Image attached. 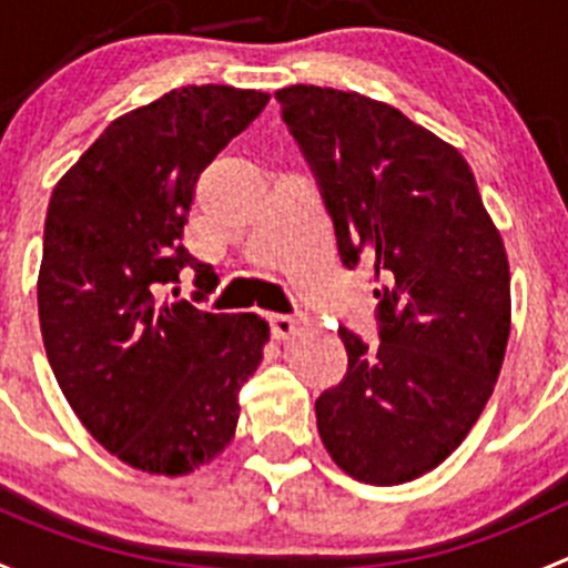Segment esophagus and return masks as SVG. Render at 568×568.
I'll return each mask as SVG.
<instances>
[{"instance_id":"esophagus-1","label":"esophagus","mask_w":568,"mask_h":568,"mask_svg":"<svg viewBox=\"0 0 568 568\" xmlns=\"http://www.w3.org/2000/svg\"><path fill=\"white\" fill-rule=\"evenodd\" d=\"M268 324H272V332L277 337H288L291 332H296L300 326V318L294 313H268Z\"/></svg>"}]
</instances>
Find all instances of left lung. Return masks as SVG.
<instances>
[{"label": "left lung", "mask_w": 568, "mask_h": 568, "mask_svg": "<svg viewBox=\"0 0 568 568\" xmlns=\"http://www.w3.org/2000/svg\"><path fill=\"white\" fill-rule=\"evenodd\" d=\"M316 175L346 268H374L379 346L337 326L343 382L316 398L343 473L390 486L448 459L495 390L511 277L473 170L382 101L291 84L274 93Z\"/></svg>", "instance_id": "8db88e82"}]
</instances>
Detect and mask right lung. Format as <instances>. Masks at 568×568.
I'll return each instance as SVG.
<instances>
[{
    "mask_svg": "<svg viewBox=\"0 0 568 568\" xmlns=\"http://www.w3.org/2000/svg\"><path fill=\"white\" fill-rule=\"evenodd\" d=\"M266 104L225 84L170 90L112 120L51 192L38 277L45 357L84 428L142 473L214 459L261 365V316L205 313L162 291L186 266L197 300L220 283L181 244L183 225L200 173Z\"/></svg>",
    "mask_w": 568,
    "mask_h": 568,
    "instance_id": "right-lung-1",
    "label": "right lung"
}]
</instances>
